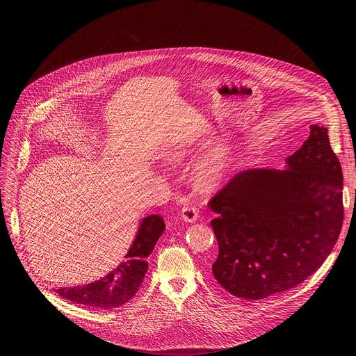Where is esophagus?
Here are the masks:
<instances>
[{"label": "esophagus", "mask_w": 356, "mask_h": 356, "mask_svg": "<svg viewBox=\"0 0 356 356\" xmlns=\"http://www.w3.org/2000/svg\"><path fill=\"white\" fill-rule=\"evenodd\" d=\"M197 209L191 204V202H187V204L183 206L181 209V218L186 221V222H194L197 220Z\"/></svg>", "instance_id": "obj_1"}]
</instances>
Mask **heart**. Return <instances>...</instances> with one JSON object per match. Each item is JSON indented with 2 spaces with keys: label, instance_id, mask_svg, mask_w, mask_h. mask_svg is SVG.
Instances as JSON below:
<instances>
[{
  "label": "heart",
  "instance_id": "obj_1",
  "mask_svg": "<svg viewBox=\"0 0 356 356\" xmlns=\"http://www.w3.org/2000/svg\"><path fill=\"white\" fill-rule=\"evenodd\" d=\"M202 138H204V135L200 132L186 136L168 152V159L175 162L184 159L190 154L194 145H197ZM231 161L232 159L228 147L220 146L211 150L209 155H206L197 163L194 169L193 179L195 187L202 191L216 188L227 176L231 166Z\"/></svg>",
  "mask_w": 356,
  "mask_h": 356
}]
</instances>
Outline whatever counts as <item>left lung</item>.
I'll return each instance as SVG.
<instances>
[{"mask_svg": "<svg viewBox=\"0 0 356 356\" xmlns=\"http://www.w3.org/2000/svg\"><path fill=\"white\" fill-rule=\"evenodd\" d=\"M287 165L242 170L209 201L220 248L213 273L236 297L261 300L300 284L341 234L343 177L328 129L313 125Z\"/></svg>", "mask_w": 356, "mask_h": 356, "instance_id": "8db88e82", "label": "left lung"}]
</instances>
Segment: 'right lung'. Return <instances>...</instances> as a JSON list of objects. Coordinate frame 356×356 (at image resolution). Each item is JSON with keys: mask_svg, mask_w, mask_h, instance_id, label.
Returning a JSON list of instances; mask_svg holds the SVG:
<instances>
[{"mask_svg": "<svg viewBox=\"0 0 356 356\" xmlns=\"http://www.w3.org/2000/svg\"><path fill=\"white\" fill-rule=\"evenodd\" d=\"M165 231L161 216L146 217L139 228L124 262L111 273L94 283L79 287H63L55 291L76 304L99 310H111L128 302L140 287L147 270L146 258L154 250L158 239Z\"/></svg>", "mask_w": 356, "mask_h": 356, "instance_id": "1", "label": "right lung"}]
</instances>
